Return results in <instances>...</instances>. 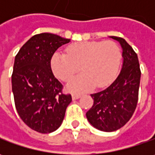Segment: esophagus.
Wrapping results in <instances>:
<instances>
[{"label": "esophagus", "instance_id": "34e87169", "mask_svg": "<svg viewBox=\"0 0 155 155\" xmlns=\"http://www.w3.org/2000/svg\"><path fill=\"white\" fill-rule=\"evenodd\" d=\"M71 97H72V99H73V100H77V99L79 98L81 96L80 95H78V94H72Z\"/></svg>", "mask_w": 155, "mask_h": 155}]
</instances>
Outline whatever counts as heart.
Wrapping results in <instances>:
<instances>
[{
    "instance_id": "b5f03b06",
    "label": "heart",
    "mask_w": 155,
    "mask_h": 155,
    "mask_svg": "<svg viewBox=\"0 0 155 155\" xmlns=\"http://www.w3.org/2000/svg\"><path fill=\"white\" fill-rule=\"evenodd\" d=\"M66 52H55L51 66L54 75L62 81L70 80L81 67L83 73L66 86L71 92L86 91L95 85H108L114 80L122 59L120 47L112 40L75 43L69 45Z\"/></svg>"
}]
</instances>
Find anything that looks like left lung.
<instances>
[{
  "label": "left lung",
  "mask_w": 155,
  "mask_h": 155,
  "mask_svg": "<svg viewBox=\"0 0 155 155\" xmlns=\"http://www.w3.org/2000/svg\"><path fill=\"white\" fill-rule=\"evenodd\" d=\"M122 48L123 63L118 77L105 90L91 94L93 106L86 117L94 128L112 132L123 127L134 114L140 80V70L137 54L122 38L110 36Z\"/></svg>",
  "instance_id": "left-lung-1"
}]
</instances>
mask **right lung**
I'll return each mask as SVG.
<instances>
[{
    "label": "right lung",
    "mask_w": 155,
    "mask_h": 155,
    "mask_svg": "<svg viewBox=\"0 0 155 155\" xmlns=\"http://www.w3.org/2000/svg\"><path fill=\"white\" fill-rule=\"evenodd\" d=\"M71 39L56 34H36L15 56L12 91L21 120L33 130L47 134L62 123L71 96L62 92L63 85L51 71L54 52Z\"/></svg>",
    "instance_id": "add662e5"
}]
</instances>
